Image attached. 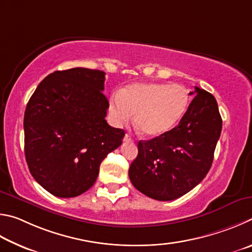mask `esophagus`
<instances>
[{"label":"esophagus","instance_id":"34e87169","mask_svg":"<svg viewBox=\"0 0 252 252\" xmlns=\"http://www.w3.org/2000/svg\"><path fill=\"white\" fill-rule=\"evenodd\" d=\"M124 142H133V138L129 134H126L125 137H124Z\"/></svg>","mask_w":252,"mask_h":252}]
</instances>
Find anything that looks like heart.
<instances>
[{
    "label": "heart",
    "mask_w": 252,
    "mask_h": 252,
    "mask_svg": "<svg viewBox=\"0 0 252 252\" xmlns=\"http://www.w3.org/2000/svg\"><path fill=\"white\" fill-rule=\"evenodd\" d=\"M188 104L187 90L178 84H134L110 99L109 112L117 124L128 123L136 115L140 134L158 138L176 128Z\"/></svg>",
    "instance_id": "1"
}]
</instances>
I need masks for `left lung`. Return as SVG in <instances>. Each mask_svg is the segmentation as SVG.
Here are the masks:
<instances>
[{
    "mask_svg": "<svg viewBox=\"0 0 252 252\" xmlns=\"http://www.w3.org/2000/svg\"><path fill=\"white\" fill-rule=\"evenodd\" d=\"M182 121L162 137L139 140L128 175L134 187L153 199H177L206 177L213 164L222 119L217 100L195 86Z\"/></svg>",
    "mask_w": 252,
    "mask_h": 252,
    "instance_id": "obj_1",
    "label": "left lung"
}]
</instances>
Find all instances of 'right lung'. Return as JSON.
<instances>
[{
  "label": "right lung",
  "instance_id": "right-lung-1",
  "mask_svg": "<svg viewBox=\"0 0 252 252\" xmlns=\"http://www.w3.org/2000/svg\"><path fill=\"white\" fill-rule=\"evenodd\" d=\"M103 70H56L38 84L24 114V152L34 179L52 195H82L125 131L106 122Z\"/></svg>",
  "mask_w": 252,
  "mask_h": 252
}]
</instances>
